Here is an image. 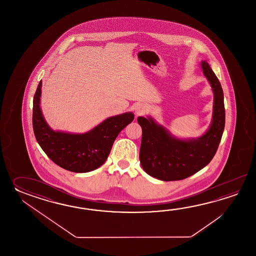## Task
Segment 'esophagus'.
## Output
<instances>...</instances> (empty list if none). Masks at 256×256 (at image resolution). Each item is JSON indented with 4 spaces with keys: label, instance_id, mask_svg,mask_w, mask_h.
<instances>
[{
    "label": "esophagus",
    "instance_id": "obj_1",
    "mask_svg": "<svg viewBox=\"0 0 256 256\" xmlns=\"http://www.w3.org/2000/svg\"><path fill=\"white\" fill-rule=\"evenodd\" d=\"M148 110L146 104H137L136 105V108H134V112H136V116H139V115L144 114Z\"/></svg>",
    "mask_w": 256,
    "mask_h": 256
}]
</instances>
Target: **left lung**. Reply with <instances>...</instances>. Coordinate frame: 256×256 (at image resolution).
<instances>
[{
	"label": "left lung",
	"instance_id": "obj_1",
	"mask_svg": "<svg viewBox=\"0 0 256 256\" xmlns=\"http://www.w3.org/2000/svg\"><path fill=\"white\" fill-rule=\"evenodd\" d=\"M200 66L214 96L212 119L204 134L181 139L151 116L137 118L142 132L140 163L147 174L154 178L185 180L205 168L217 152L225 126L222 88L207 61L202 60Z\"/></svg>",
	"mask_w": 256,
	"mask_h": 256
}]
</instances>
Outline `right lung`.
Returning <instances> with one entry per match:
<instances>
[{
	"mask_svg": "<svg viewBox=\"0 0 256 256\" xmlns=\"http://www.w3.org/2000/svg\"><path fill=\"white\" fill-rule=\"evenodd\" d=\"M42 80L33 100V128L36 139L54 164L75 173H86L98 168L109 156L120 130L130 124L134 114L129 112L110 116L84 134L54 130L44 118L41 100Z\"/></svg>",
	"mask_w": 256,
	"mask_h": 256,
	"instance_id": "right-lung-1",
	"label": "right lung"
}]
</instances>
